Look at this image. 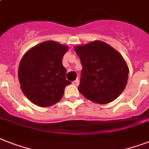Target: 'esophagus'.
Listing matches in <instances>:
<instances>
[{
	"mask_svg": "<svg viewBox=\"0 0 149 149\" xmlns=\"http://www.w3.org/2000/svg\"><path fill=\"white\" fill-rule=\"evenodd\" d=\"M72 84H73V85H75V86H78V85H79V79H76L75 81H73V83H72Z\"/></svg>",
	"mask_w": 149,
	"mask_h": 149,
	"instance_id": "obj_1",
	"label": "esophagus"
}]
</instances>
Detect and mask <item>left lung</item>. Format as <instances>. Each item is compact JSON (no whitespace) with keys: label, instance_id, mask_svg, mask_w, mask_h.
Wrapping results in <instances>:
<instances>
[{"label":"left lung","instance_id":"left-lung-1","mask_svg":"<svg viewBox=\"0 0 149 149\" xmlns=\"http://www.w3.org/2000/svg\"><path fill=\"white\" fill-rule=\"evenodd\" d=\"M74 49L83 65L79 92L100 104L118 98L127 85L129 72L121 55L101 41L77 45Z\"/></svg>","mask_w":149,"mask_h":149}]
</instances>
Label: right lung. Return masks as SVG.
<instances>
[{"mask_svg": "<svg viewBox=\"0 0 149 149\" xmlns=\"http://www.w3.org/2000/svg\"><path fill=\"white\" fill-rule=\"evenodd\" d=\"M68 46L47 41L31 48L22 57L18 68L21 89L25 97L38 107L58 103L71 82L65 79L63 57Z\"/></svg>", "mask_w": 149, "mask_h": 149, "instance_id": "add662e5", "label": "right lung"}]
</instances>
